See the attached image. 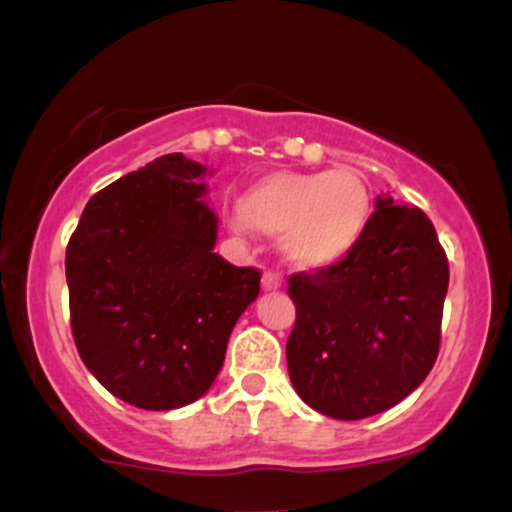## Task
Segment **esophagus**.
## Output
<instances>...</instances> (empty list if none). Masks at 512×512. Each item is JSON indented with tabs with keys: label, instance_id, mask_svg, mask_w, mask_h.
<instances>
[{
	"label": "esophagus",
	"instance_id": "obj_1",
	"mask_svg": "<svg viewBox=\"0 0 512 512\" xmlns=\"http://www.w3.org/2000/svg\"><path fill=\"white\" fill-rule=\"evenodd\" d=\"M262 286L267 291H276V289H281V276L276 274V272H264V276H262Z\"/></svg>",
	"mask_w": 512,
	"mask_h": 512
}]
</instances>
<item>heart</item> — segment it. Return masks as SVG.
Returning a JSON list of instances; mask_svg holds the SVG:
<instances>
[{
    "label": "heart",
    "instance_id": "heart-1",
    "mask_svg": "<svg viewBox=\"0 0 512 512\" xmlns=\"http://www.w3.org/2000/svg\"><path fill=\"white\" fill-rule=\"evenodd\" d=\"M370 192L356 170L272 173L238 202V221L248 231L281 236L289 262L322 269L342 262L366 233Z\"/></svg>",
    "mask_w": 512,
    "mask_h": 512
}]
</instances>
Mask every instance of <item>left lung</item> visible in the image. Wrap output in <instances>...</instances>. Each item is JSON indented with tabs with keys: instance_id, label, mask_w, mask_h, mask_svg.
I'll list each match as a JSON object with an SVG mask.
<instances>
[{
	"instance_id": "obj_1",
	"label": "left lung",
	"mask_w": 512,
	"mask_h": 512,
	"mask_svg": "<svg viewBox=\"0 0 512 512\" xmlns=\"http://www.w3.org/2000/svg\"><path fill=\"white\" fill-rule=\"evenodd\" d=\"M450 269L419 207L378 197L358 245L332 267L289 276L291 383L308 407L356 421L395 407L440 349Z\"/></svg>"
}]
</instances>
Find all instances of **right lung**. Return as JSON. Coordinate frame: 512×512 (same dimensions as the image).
Segmentation results:
<instances>
[{
	"label": "right lung",
	"instance_id": "1",
	"mask_svg": "<svg viewBox=\"0 0 512 512\" xmlns=\"http://www.w3.org/2000/svg\"><path fill=\"white\" fill-rule=\"evenodd\" d=\"M207 168L166 154L88 199L67 245L69 317L81 361L139 409L195 402L219 375L260 269L214 252Z\"/></svg>",
	"mask_w": 512,
	"mask_h": 512
}]
</instances>
